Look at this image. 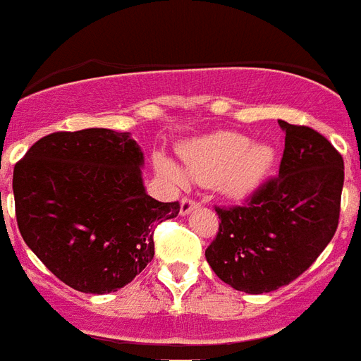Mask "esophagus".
Listing matches in <instances>:
<instances>
[{
  "label": "esophagus",
  "instance_id": "34e87169",
  "mask_svg": "<svg viewBox=\"0 0 361 361\" xmlns=\"http://www.w3.org/2000/svg\"><path fill=\"white\" fill-rule=\"evenodd\" d=\"M199 202H197V200H192V199H189V197H185V199H181V202H180V214L181 216H187V214H191L192 210H195V208H199Z\"/></svg>",
  "mask_w": 361,
  "mask_h": 361
}]
</instances>
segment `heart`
Masks as SVG:
<instances>
[{
  "label": "heart",
  "mask_w": 361,
  "mask_h": 361,
  "mask_svg": "<svg viewBox=\"0 0 361 361\" xmlns=\"http://www.w3.org/2000/svg\"><path fill=\"white\" fill-rule=\"evenodd\" d=\"M189 178L200 185H214L227 199H246L261 185L274 162V149L247 142L236 132H214L195 137L180 147ZM157 170L176 185H185L187 176L174 162L157 157Z\"/></svg>",
  "instance_id": "1"
}]
</instances>
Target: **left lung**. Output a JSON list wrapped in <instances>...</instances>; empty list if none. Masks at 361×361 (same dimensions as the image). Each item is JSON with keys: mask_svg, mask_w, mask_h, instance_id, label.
Instances as JSON below:
<instances>
[{"mask_svg": "<svg viewBox=\"0 0 361 361\" xmlns=\"http://www.w3.org/2000/svg\"><path fill=\"white\" fill-rule=\"evenodd\" d=\"M286 145L276 178L244 206L219 208L206 261L225 284L269 293L307 271L339 225L345 162L320 132L279 121Z\"/></svg>", "mask_w": 361, "mask_h": 361, "instance_id": "left-lung-1", "label": "left lung"}]
</instances>
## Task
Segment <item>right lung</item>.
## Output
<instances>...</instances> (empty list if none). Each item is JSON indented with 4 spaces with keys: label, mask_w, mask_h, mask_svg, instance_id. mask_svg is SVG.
I'll list each match as a JSON object with an SVG mask.
<instances>
[{
    "label": "right lung",
    "mask_w": 361,
    "mask_h": 361,
    "mask_svg": "<svg viewBox=\"0 0 361 361\" xmlns=\"http://www.w3.org/2000/svg\"><path fill=\"white\" fill-rule=\"evenodd\" d=\"M144 153L128 132H52L15 164L16 224L27 247L64 284L111 293L155 255L157 224L180 202L145 192Z\"/></svg>",
    "instance_id": "obj_1"
}]
</instances>
